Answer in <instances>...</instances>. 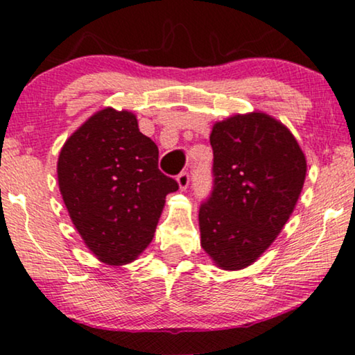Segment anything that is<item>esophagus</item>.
<instances>
[{
    "mask_svg": "<svg viewBox=\"0 0 355 355\" xmlns=\"http://www.w3.org/2000/svg\"><path fill=\"white\" fill-rule=\"evenodd\" d=\"M176 181L179 184V189H181V191H186V189L189 187V182H191V176H189L187 171H184L181 174H178Z\"/></svg>",
    "mask_w": 355,
    "mask_h": 355,
    "instance_id": "obj_1",
    "label": "esophagus"
}]
</instances>
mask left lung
<instances>
[{
    "label": "left lung",
    "mask_w": 355,
    "mask_h": 355,
    "mask_svg": "<svg viewBox=\"0 0 355 355\" xmlns=\"http://www.w3.org/2000/svg\"><path fill=\"white\" fill-rule=\"evenodd\" d=\"M213 189L198 210L200 244L223 270L254 263L294 211L307 162L291 130L265 113L213 125Z\"/></svg>",
    "instance_id": "left-lung-1"
}]
</instances>
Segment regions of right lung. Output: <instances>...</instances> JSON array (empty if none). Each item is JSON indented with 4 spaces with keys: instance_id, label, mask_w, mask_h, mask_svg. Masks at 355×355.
<instances>
[{
    "instance_id": "1",
    "label": "right lung",
    "mask_w": 355,
    "mask_h": 355,
    "mask_svg": "<svg viewBox=\"0 0 355 355\" xmlns=\"http://www.w3.org/2000/svg\"><path fill=\"white\" fill-rule=\"evenodd\" d=\"M58 182L85 245L108 265L137 259L153 239L164 198L179 186L158 169V147L130 111L105 108L62 145Z\"/></svg>"
}]
</instances>
